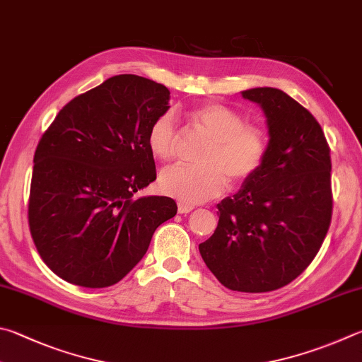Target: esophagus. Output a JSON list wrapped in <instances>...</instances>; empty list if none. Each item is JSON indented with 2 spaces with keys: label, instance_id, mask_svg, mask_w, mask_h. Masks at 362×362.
I'll list each match as a JSON object with an SVG mask.
<instances>
[{
  "label": "esophagus",
  "instance_id": "1",
  "mask_svg": "<svg viewBox=\"0 0 362 362\" xmlns=\"http://www.w3.org/2000/svg\"><path fill=\"white\" fill-rule=\"evenodd\" d=\"M193 209H194L193 206H188V204L179 202V214H182V215H187V214H189V212H192Z\"/></svg>",
  "mask_w": 362,
  "mask_h": 362
}]
</instances>
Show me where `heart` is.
I'll return each instance as SVG.
<instances>
[{
    "mask_svg": "<svg viewBox=\"0 0 362 362\" xmlns=\"http://www.w3.org/2000/svg\"><path fill=\"white\" fill-rule=\"evenodd\" d=\"M193 122L210 137L201 155L202 166L175 164L160 174V189L183 204H199L220 196L228 185L244 183L261 169L269 152V134L258 123H245L238 110L207 101L192 110ZM179 128L168 110L155 118L147 133L150 152L160 160L174 158Z\"/></svg>",
    "mask_w": 362,
    "mask_h": 362,
    "instance_id": "b5f03b06",
    "label": "heart"
}]
</instances>
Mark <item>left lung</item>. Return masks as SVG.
<instances>
[{
  "label": "left lung",
  "mask_w": 362,
  "mask_h": 362,
  "mask_svg": "<svg viewBox=\"0 0 362 362\" xmlns=\"http://www.w3.org/2000/svg\"><path fill=\"white\" fill-rule=\"evenodd\" d=\"M267 118L261 169L218 206V226L199 253L223 286L267 293L291 284L317 256L332 216L331 155L308 110L279 88L242 91Z\"/></svg>",
  "instance_id": "8db88e82"
}]
</instances>
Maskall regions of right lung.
I'll return each mask as SVG.
<instances>
[{
    "instance_id": "right-lung-1",
    "label": "right lung",
    "mask_w": 362,
    "mask_h": 362,
    "mask_svg": "<svg viewBox=\"0 0 362 362\" xmlns=\"http://www.w3.org/2000/svg\"><path fill=\"white\" fill-rule=\"evenodd\" d=\"M168 103L164 85L114 76L69 101L42 134L28 225L60 279L85 288L118 284L146 255L155 229L177 214L166 196L134 198L156 179L147 133Z\"/></svg>"
}]
</instances>
